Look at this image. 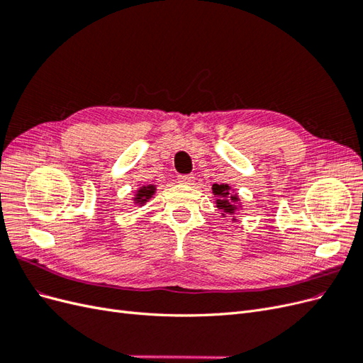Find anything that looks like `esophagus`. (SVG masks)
<instances>
[{"instance_id": "obj_1", "label": "esophagus", "mask_w": 363, "mask_h": 363, "mask_svg": "<svg viewBox=\"0 0 363 363\" xmlns=\"http://www.w3.org/2000/svg\"><path fill=\"white\" fill-rule=\"evenodd\" d=\"M194 175L192 174H180L179 175V183L182 184H192Z\"/></svg>"}]
</instances>
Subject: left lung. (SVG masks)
I'll list each match as a JSON object with an SVG mask.
<instances>
[{"label":"left lung","instance_id":"left-lung-1","mask_svg":"<svg viewBox=\"0 0 363 363\" xmlns=\"http://www.w3.org/2000/svg\"><path fill=\"white\" fill-rule=\"evenodd\" d=\"M213 194L218 196L216 207L221 208L223 215H233L236 211V203L239 201V196L232 192L228 184H213L212 186Z\"/></svg>","mask_w":363,"mask_h":363}]
</instances>
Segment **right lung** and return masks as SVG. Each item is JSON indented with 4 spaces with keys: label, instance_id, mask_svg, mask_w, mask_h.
<instances>
[{
    "label": "right lung",
    "instance_id": "add662e5",
    "mask_svg": "<svg viewBox=\"0 0 363 363\" xmlns=\"http://www.w3.org/2000/svg\"><path fill=\"white\" fill-rule=\"evenodd\" d=\"M155 192H156V186H152V184L144 186V188H140L138 191V194L135 196V201L138 204H144V203H147L151 199L152 195H155Z\"/></svg>",
    "mask_w": 363,
    "mask_h": 363
}]
</instances>
